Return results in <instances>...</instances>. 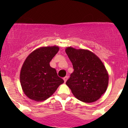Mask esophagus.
Instances as JSON below:
<instances>
[{"label": "esophagus", "mask_w": 128, "mask_h": 128, "mask_svg": "<svg viewBox=\"0 0 128 128\" xmlns=\"http://www.w3.org/2000/svg\"><path fill=\"white\" fill-rule=\"evenodd\" d=\"M68 79V76H65V77H64V83H65V82H66V81H67Z\"/></svg>", "instance_id": "34e87169"}]
</instances>
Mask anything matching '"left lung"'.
<instances>
[{
  "label": "left lung",
  "mask_w": 128,
  "mask_h": 128,
  "mask_svg": "<svg viewBox=\"0 0 128 128\" xmlns=\"http://www.w3.org/2000/svg\"><path fill=\"white\" fill-rule=\"evenodd\" d=\"M65 52L74 69L66 85L78 100L95 102L106 92L109 81L108 72L102 61L89 50L70 46Z\"/></svg>",
  "instance_id": "obj_1"
}]
</instances>
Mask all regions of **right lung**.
<instances>
[{
  "label": "right lung",
  "mask_w": 128,
  "mask_h": 128,
  "mask_svg": "<svg viewBox=\"0 0 128 128\" xmlns=\"http://www.w3.org/2000/svg\"><path fill=\"white\" fill-rule=\"evenodd\" d=\"M59 50L58 46L40 47L26 59L21 69L20 78L22 91L30 99L44 101L64 83L58 76L56 69L50 64Z\"/></svg>",
  "instance_id": "add662e5"
}]
</instances>
